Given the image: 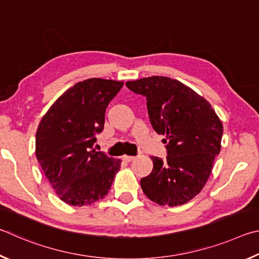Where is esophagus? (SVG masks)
Wrapping results in <instances>:
<instances>
[{
	"mask_svg": "<svg viewBox=\"0 0 259 259\" xmlns=\"http://www.w3.org/2000/svg\"><path fill=\"white\" fill-rule=\"evenodd\" d=\"M122 159H124L125 161H127V162H130V161H133L134 159H135V157L134 156H122Z\"/></svg>",
	"mask_w": 259,
	"mask_h": 259,
	"instance_id": "obj_1",
	"label": "esophagus"
}]
</instances>
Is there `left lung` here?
Wrapping results in <instances>:
<instances>
[{
    "instance_id": "obj_1",
    "label": "left lung",
    "mask_w": 259,
    "mask_h": 259,
    "mask_svg": "<svg viewBox=\"0 0 259 259\" xmlns=\"http://www.w3.org/2000/svg\"><path fill=\"white\" fill-rule=\"evenodd\" d=\"M126 86L147 98L151 125L167 143L165 161L151 157L152 171L141 180L144 194L160 206L187 203L209 179L223 124L206 99L176 79L152 76Z\"/></svg>"
}]
</instances>
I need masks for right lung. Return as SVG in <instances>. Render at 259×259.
I'll list each match as a JSON object with an SVG mask.
<instances>
[{
	"instance_id": "add662e5",
	"label": "right lung",
	"mask_w": 259,
	"mask_h": 259,
	"mask_svg": "<svg viewBox=\"0 0 259 259\" xmlns=\"http://www.w3.org/2000/svg\"><path fill=\"white\" fill-rule=\"evenodd\" d=\"M124 81L89 78L57 99L39 121L35 153L58 197L70 206H88L108 194L120 159L95 151L104 113Z\"/></svg>"
}]
</instances>
